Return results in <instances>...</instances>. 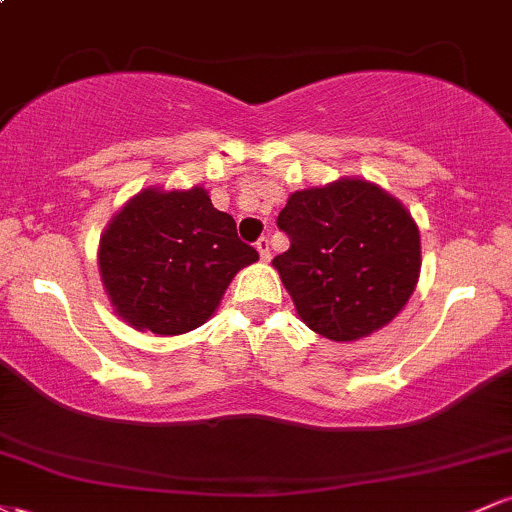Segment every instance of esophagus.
<instances>
[{
    "label": "esophagus",
    "instance_id": "esophagus-1",
    "mask_svg": "<svg viewBox=\"0 0 512 512\" xmlns=\"http://www.w3.org/2000/svg\"><path fill=\"white\" fill-rule=\"evenodd\" d=\"M255 248H257V252H260V257L264 262H269V257H272V252H269V240L267 238H260L255 243Z\"/></svg>",
    "mask_w": 512,
    "mask_h": 512
}]
</instances>
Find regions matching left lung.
Listing matches in <instances>:
<instances>
[{"mask_svg": "<svg viewBox=\"0 0 512 512\" xmlns=\"http://www.w3.org/2000/svg\"><path fill=\"white\" fill-rule=\"evenodd\" d=\"M276 226L291 240L272 262L281 284L305 325L332 342L383 330L416 289L419 226L375 182L339 178L293 192Z\"/></svg>", "mask_w": 512, "mask_h": 512, "instance_id": "1", "label": "left lung"}]
</instances>
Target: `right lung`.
I'll return each mask as SVG.
<instances>
[{"label":"right lung","mask_w":512,"mask_h":512,"mask_svg":"<svg viewBox=\"0 0 512 512\" xmlns=\"http://www.w3.org/2000/svg\"><path fill=\"white\" fill-rule=\"evenodd\" d=\"M260 260L204 187L137 192L105 226L98 269L129 327L175 337L214 315L240 269Z\"/></svg>","instance_id":"right-lung-1"}]
</instances>
